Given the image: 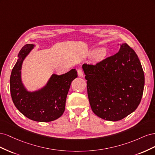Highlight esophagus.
I'll return each mask as SVG.
<instances>
[{
  "mask_svg": "<svg viewBox=\"0 0 155 155\" xmlns=\"http://www.w3.org/2000/svg\"><path fill=\"white\" fill-rule=\"evenodd\" d=\"M78 76H79V77H82V76H83V75H84V72H83V70H81V69H78Z\"/></svg>",
  "mask_w": 155,
  "mask_h": 155,
  "instance_id": "obj_1",
  "label": "esophagus"
}]
</instances>
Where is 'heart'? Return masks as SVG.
Returning a JSON list of instances; mask_svg holds the SVG:
<instances>
[{
    "mask_svg": "<svg viewBox=\"0 0 155 155\" xmlns=\"http://www.w3.org/2000/svg\"><path fill=\"white\" fill-rule=\"evenodd\" d=\"M107 51L105 48H101L99 50H97L95 54L96 60L97 61H100L103 60L107 55Z\"/></svg>",
    "mask_w": 155,
    "mask_h": 155,
    "instance_id": "1",
    "label": "heart"
}]
</instances>
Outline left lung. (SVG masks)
<instances>
[{
    "label": "left lung",
    "instance_id": "8db88e82",
    "mask_svg": "<svg viewBox=\"0 0 155 155\" xmlns=\"http://www.w3.org/2000/svg\"><path fill=\"white\" fill-rule=\"evenodd\" d=\"M120 46L114 55L96 65L82 66L92 111L102 119L113 121L122 120L137 109L145 83L137 54L127 44Z\"/></svg>",
    "mask_w": 155,
    "mask_h": 155
}]
</instances>
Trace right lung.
Wrapping results in <instances>:
<instances>
[{"mask_svg":"<svg viewBox=\"0 0 155 155\" xmlns=\"http://www.w3.org/2000/svg\"><path fill=\"white\" fill-rule=\"evenodd\" d=\"M34 46L35 45L27 44L18 54L10 76L11 96L17 109L28 118L48 122L63 114L70 85L78 74L76 69L62 75L53 74L43 87L28 91L22 81L21 70L23 61Z\"/></svg>","mask_w":155,"mask_h":155,"instance_id":"obj_1","label":"right lung"}]
</instances>
